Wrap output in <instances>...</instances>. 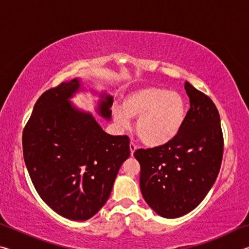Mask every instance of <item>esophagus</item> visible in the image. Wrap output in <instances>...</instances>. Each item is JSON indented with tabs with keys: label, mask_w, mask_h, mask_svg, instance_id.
Returning <instances> with one entry per match:
<instances>
[{
	"label": "esophagus",
	"mask_w": 249,
	"mask_h": 249,
	"mask_svg": "<svg viewBox=\"0 0 249 249\" xmlns=\"http://www.w3.org/2000/svg\"><path fill=\"white\" fill-rule=\"evenodd\" d=\"M129 149H130V156H134L135 150L137 149V146L135 145L133 142H130V144H129Z\"/></svg>",
	"instance_id": "esophagus-1"
}]
</instances>
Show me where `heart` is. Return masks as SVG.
<instances>
[{
    "label": "heart",
    "instance_id": "1",
    "mask_svg": "<svg viewBox=\"0 0 249 249\" xmlns=\"http://www.w3.org/2000/svg\"><path fill=\"white\" fill-rule=\"evenodd\" d=\"M113 115L122 128L127 127L129 119H137L138 137L144 144L157 147L168 144L179 134L187 109L178 92L146 87L125 96L122 107H115Z\"/></svg>",
    "mask_w": 249,
    "mask_h": 249
}]
</instances>
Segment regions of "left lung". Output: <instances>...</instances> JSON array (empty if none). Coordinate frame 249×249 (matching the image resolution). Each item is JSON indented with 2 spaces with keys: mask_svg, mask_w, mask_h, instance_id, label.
Returning a JSON list of instances; mask_svg holds the SVG:
<instances>
[{
  "mask_svg": "<svg viewBox=\"0 0 249 249\" xmlns=\"http://www.w3.org/2000/svg\"><path fill=\"white\" fill-rule=\"evenodd\" d=\"M184 89L190 108L179 134L166 145L134 153L142 196L167 218L182 216L201 203L217 178L224 148L215 104L188 81Z\"/></svg>",
  "mask_w": 249,
  "mask_h": 249,
  "instance_id": "8db88e82",
  "label": "left lung"
}]
</instances>
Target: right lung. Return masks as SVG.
Wrapping results in <instances>:
<instances>
[{"label":"right lung","instance_id":"right-lung-1","mask_svg":"<svg viewBox=\"0 0 249 249\" xmlns=\"http://www.w3.org/2000/svg\"><path fill=\"white\" fill-rule=\"evenodd\" d=\"M79 88L73 79L39 96L23 130V155L45 203L66 218L86 221L107 201L130 150L126 135L105 133L90 113L69 102ZM102 98L99 113L109 120L113 98Z\"/></svg>","mask_w":249,"mask_h":249}]
</instances>
